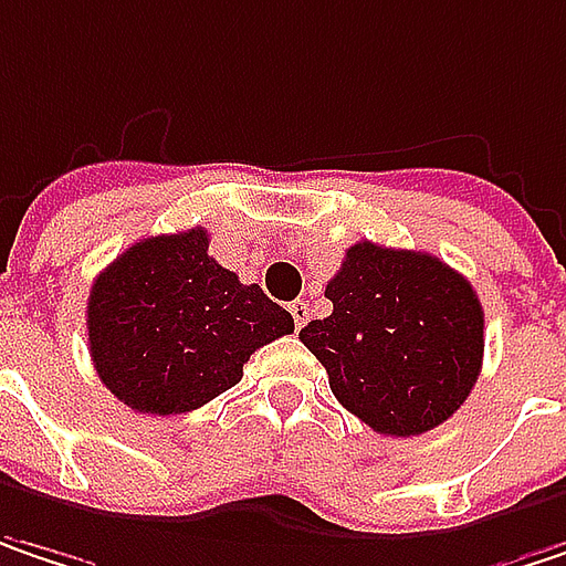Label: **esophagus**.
<instances>
[{"label": "esophagus", "mask_w": 566, "mask_h": 566, "mask_svg": "<svg viewBox=\"0 0 566 566\" xmlns=\"http://www.w3.org/2000/svg\"><path fill=\"white\" fill-rule=\"evenodd\" d=\"M287 311H291V316H294V326H297V329L311 319V304H307V301H294Z\"/></svg>", "instance_id": "34e87169"}]
</instances>
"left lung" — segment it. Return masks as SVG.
I'll use <instances>...</instances> for the list:
<instances>
[{
    "mask_svg": "<svg viewBox=\"0 0 566 566\" xmlns=\"http://www.w3.org/2000/svg\"><path fill=\"white\" fill-rule=\"evenodd\" d=\"M333 314L301 343L329 375L336 400L381 436L442 426L478 384L483 307L464 275L429 252L355 243L326 284Z\"/></svg>",
    "mask_w": 566,
    "mask_h": 566,
    "instance_id": "8db88e82",
    "label": "left lung"
}]
</instances>
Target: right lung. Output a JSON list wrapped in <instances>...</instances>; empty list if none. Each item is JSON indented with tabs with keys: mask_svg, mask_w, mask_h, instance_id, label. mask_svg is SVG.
<instances>
[{
	"mask_svg": "<svg viewBox=\"0 0 566 566\" xmlns=\"http://www.w3.org/2000/svg\"><path fill=\"white\" fill-rule=\"evenodd\" d=\"M88 352L102 384L137 413L205 407L243 378L250 355L294 333L259 284L208 255V230L147 237L88 291Z\"/></svg>",
	"mask_w": 566,
	"mask_h": 566,
	"instance_id": "1",
	"label": "right lung"
}]
</instances>
